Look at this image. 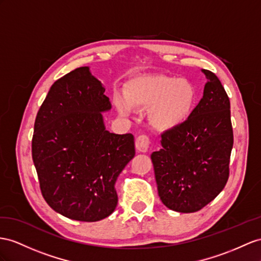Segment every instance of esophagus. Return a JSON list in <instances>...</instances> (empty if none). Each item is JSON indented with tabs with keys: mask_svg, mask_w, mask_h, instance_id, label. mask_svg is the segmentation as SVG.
Returning a JSON list of instances; mask_svg holds the SVG:
<instances>
[{
	"mask_svg": "<svg viewBox=\"0 0 261 261\" xmlns=\"http://www.w3.org/2000/svg\"><path fill=\"white\" fill-rule=\"evenodd\" d=\"M150 138L146 135H141L139 136L136 140V146L137 150L140 152H146L150 148Z\"/></svg>",
	"mask_w": 261,
	"mask_h": 261,
	"instance_id": "esophagus-1",
	"label": "esophagus"
}]
</instances>
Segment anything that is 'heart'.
Instances as JSON below:
<instances>
[{
    "mask_svg": "<svg viewBox=\"0 0 261 261\" xmlns=\"http://www.w3.org/2000/svg\"><path fill=\"white\" fill-rule=\"evenodd\" d=\"M125 96H115V105L123 116H129L133 107L148 109L149 119L155 128L166 130L182 124L195 103L196 91L186 79L163 75L133 79L125 87Z\"/></svg>",
    "mask_w": 261,
    "mask_h": 261,
    "instance_id": "obj_1",
    "label": "heart"
}]
</instances>
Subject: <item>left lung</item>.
<instances>
[{
    "instance_id": "left-lung-1",
    "label": "left lung",
    "mask_w": 261,
    "mask_h": 261,
    "mask_svg": "<svg viewBox=\"0 0 261 261\" xmlns=\"http://www.w3.org/2000/svg\"><path fill=\"white\" fill-rule=\"evenodd\" d=\"M188 120L161 135L162 149L153 152L159 196L168 208L194 213L223 191L229 177L233 144L229 98L215 73Z\"/></svg>"
}]
</instances>
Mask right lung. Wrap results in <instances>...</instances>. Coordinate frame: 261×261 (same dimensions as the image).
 <instances>
[{"label":"right lung","mask_w":261,"mask_h":261,"mask_svg":"<svg viewBox=\"0 0 261 261\" xmlns=\"http://www.w3.org/2000/svg\"><path fill=\"white\" fill-rule=\"evenodd\" d=\"M111 103L88 67L53 84L39 108L32 158L42 195L63 216L97 222L116 210V182L136 154L131 133L107 131L101 112Z\"/></svg>","instance_id":"obj_1"}]
</instances>
